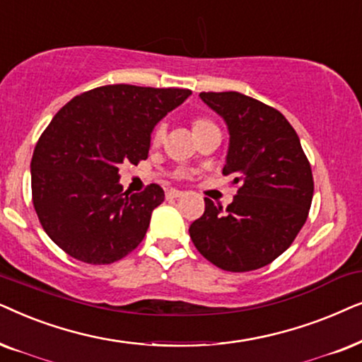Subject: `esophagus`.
Masks as SVG:
<instances>
[{
	"label": "esophagus",
	"mask_w": 362,
	"mask_h": 362,
	"mask_svg": "<svg viewBox=\"0 0 362 362\" xmlns=\"http://www.w3.org/2000/svg\"><path fill=\"white\" fill-rule=\"evenodd\" d=\"M165 195H167V199H178V197L184 195V192L177 190V189H168V190L165 192Z\"/></svg>",
	"instance_id": "1"
}]
</instances>
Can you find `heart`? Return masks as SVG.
Instances as JSON below:
<instances>
[{
    "mask_svg": "<svg viewBox=\"0 0 362 362\" xmlns=\"http://www.w3.org/2000/svg\"><path fill=\"white\" fill-rule=\"evenodd\" d=\"M214 125H215V124L211 122V120H209V119H205V117H197V119H194V122H192V131H194V134H197V132L204 131V129L214 127ZM163 134H165V124H157L156 127H153L152 137H151L153 146H157V144L162 142Z\"/></svg>",
    "mask_w": 362,
    "mask_h": 362,
    "instance_id": "obj_1",
    "label": "heart"
}]
</instances>
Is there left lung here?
I'll return each mask as SVG.
<instances>
[{
  "label": "left lung",
  "mask_w": 362,
  "mask_h": 362,
  "mask_svg": "<svg viewBox=\"0 0 362 362\" xmlns=\"http://www.w3.org/2000/svg\"><path fill=\"white\" fill-rule=\"evenodd\" d=\"M230 134L223 175L240 189L223 210L205 199L190 225L197 250L225 272H252L286 252L305 225L315 182L285 115L240 93H200Z\"/></svg>",
  "instance_id": "obj_1"
}]
</instances>
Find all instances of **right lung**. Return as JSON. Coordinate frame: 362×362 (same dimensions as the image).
<instances>
[{
  "instance_id": "add662e5",
  "label": "right lung",
  "mask_w": 362,
  "mask_h": 362,
  "mask_svg": "<svg viewBox=\"0 0 362 362\" xmlns=\"http://www.w3.org/2000/svg\"><path fill=\"white\" fill-rule=\"evenodd\" d=\"M192 94L115 84L76 95L37 141L31 160L33 204L42 228L72 258L109 264L146 237L163 190L129 195L119 165L146 160L153 127Z\"/></svg>"
}]
</instances>
